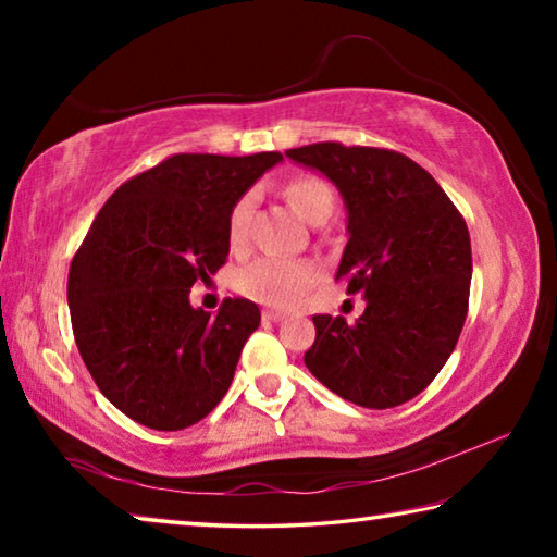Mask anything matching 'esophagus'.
<instances>
[{
  "label": "esophagus",
  "instance_id": "1",
  "mask_svg": "<svg viewBox=\"0 0 557 557\" xmlns=\"http://www.w3.org/2000/svg\"><path fill=\"white\" fill-rule=\"evenodd\" d=\"M282 317L285 314L277 312V309H262V319H265V322H280Z\"/></svg>",
  "mask_w": 557,
  "mask_h": 557
}]
</instances>
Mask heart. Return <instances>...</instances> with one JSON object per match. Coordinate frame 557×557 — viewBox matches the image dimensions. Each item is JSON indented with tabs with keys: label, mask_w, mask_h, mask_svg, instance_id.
<instances>
[{
	"label": "heart",
	"mask_w": 557,
	"mask_h": 557,
	"mask_svg": "<svg viewBox=\"0 0 557 557\" xmlns=\"http://www.w3.org/2000/svg\"><path fill=\"white\" fill-rule=\"evenodd\" d=\"M282 196H285L299 219H305L307 223L326 221L334 211V188L322 176L301 174L289 178L285 188H282ZM250 209V196H240L228 213L225 233H228V243L233 250H240L245 240H248ZM317 280V262L295 258H258L235 272V287H238V292L272 307L295 305Z\"/></svg>",
	"instance_id": "1"
}]
</instances>
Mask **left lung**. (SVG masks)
<instances>
[{
    "label": "left lung",
    "instance_id": "obj_1",
    "mask_svg": "<svg viewBox=\"0 0 557 557\" xmlns=\"http://www.w3.org/2000/svg\"><path fill=\"white\" fill-rule=\"evenodd\" d=\"M322 172L346 203L336 280L363 292V314H317L307 369L338 398L385 410L412 400L455 351L469 307L467 223L420 164L379 147L317 143L285 152Z\"/></svg>",
    "mask_w": 557,
    "mask_h": 557
}]
</instances>
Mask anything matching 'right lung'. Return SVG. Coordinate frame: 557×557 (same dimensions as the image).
I'll use <instances>...</instances> for the list:
<instances>
[{
    "label": "right lung",
    "instance_id": "add662e5",
    "mask_svg": "<svg viewBox=\"0 0 557 557\" xmlns=\"http://www.w3.org/2000/svg\"><path fill=\"white\" fill-rule=\"evenodd\" d=\"M280 159L169 157L110 196L73 256L75 346L100 393L139 425L184 430L228 393L260 309L235 297L211 317L188 292L225 265L233 203Z\"/></svg>",
    "mask_w": 557,
    "mask_h": 557
}]
</instances>
